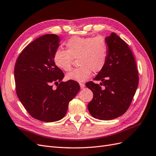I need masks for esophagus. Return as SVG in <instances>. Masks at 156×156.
Here are the masks:
<instances>
[{
	"mask_svg": "<svg viewBox=\"0 0 156 156\" xmlns=\"http://www.w3.org/2000/svg\"><path fill=\"white\" fill-rule=\"evenodd\" d=\"M80 86L81 89H83L85 87V84H83L82 83H80Z\"/></svg>",
	"mask_w": 156,
	"mask_h": 156,
	"instance_id": "esophagus-1",
	"label": "esophagus"
}]
</instances>
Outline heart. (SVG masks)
Wrapping results in <instances>:
<instances>
[{"label": "heart", "instance_id": "1", "mask_svg": "<svg viewBox=\"0 0 156 156\" xmlns=\"http://www.w3.org/2000/svg\"><path fill=\"white\" fill-rule=\"evenodd\" d=\"M65 44L66 51L58 49L54 54L55 65L67 72L71 69L73 59L78 58V63L80 65L67 74V80L85 82L91 77L92 71L100 72L106 64L108 45L102 36H73Z\"/></svg>", "mask_w": 156, "mask_h": 156}]
</instances>
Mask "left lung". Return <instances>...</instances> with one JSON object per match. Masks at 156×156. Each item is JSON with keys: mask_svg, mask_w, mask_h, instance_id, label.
Instances as JSON below:
<instances>
[{"mask_svg": "<svg viewBox=\"0 0 156 156\" xmlns=\"http://www.w3.org/2000/svg\"><path fill=\"white\" fill-rule=\"evenodd\" d=\"M108 45L106 64L86 87L93 93L87 108L94 118L108 120L121 116L129 108L139 84V75L133 53L128 45L112 32L105 37Z\"/></svg>", "mask_w": 156, "mask_h": 156, "instance_id": "left-lung-1", "label": "left lung"}]
</instances>
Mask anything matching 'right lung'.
Returning <instances> with one entry per match:
<instances>
[{
    "instance_id": "1",
    "label": "right lung",
    "mask_w": 156,
    "mask_h": 156,
    "mask_svg": "<svg viewBox=\"0 0 156 156\" xmlns=\"http://www.w3.org/2000/svg\"><path fill=\"white\" fill-rule=\"evenodd\" d=\"M56 34H46L28 44L18 56L14 69L16 93L31 116L54 122L66 114L69 103L80 89L73 80L63 82L64 73L54 62L59 46ZM52 84L57 86L53 88Z\"/></svg>"
}]
</instances>
